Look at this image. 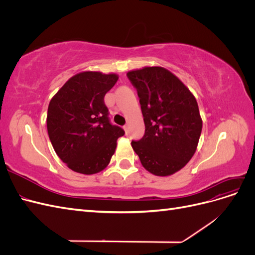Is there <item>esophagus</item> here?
<instances>
[{
    "instance_id": "34e87169",
    "label": "esophagus",
    "mask_w": 255,
    "mask_h": 255,
    "mask_svg": "<svg viewBox=\"0 0 255 255\" xmlns=\"http://www.w3.org/2000/svg\"><path fill=\"white\" fill-rule=\"evenodd\" d=\"M123 128H125V130H126V133L128 134V125H126L125 127H123Z\"/></svg>"
}]
</instances>
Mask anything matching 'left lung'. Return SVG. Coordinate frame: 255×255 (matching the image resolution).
<instances>
[{"instance_id": "1", "label": "left lung", "mask_w": 255, "mask_h": 255, "mask_svg": "<svg viewBox=\"0 0 255 255\" xmlns=\"http://www.w3.org/2000/svg\"><path fill=\"white\" fill-rule=\"evenodd\" d=\"M137 89L145 132L132 146L145 170L157 176L177 171L194 156L202 130L195 96L166 68L143 67L127 73Z\"/></svg>"}]
</instances>
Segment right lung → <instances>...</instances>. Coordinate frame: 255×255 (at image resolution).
<instances>
[{"label":"right lung","instance_id":"1","mask_svg":"<svg viewBox=\"0 0 255 255\" xmlns=\"http://www.w3.org/2000/svg\"><path fill=\"white\" fill-rule=\"evenodd\" d=\"M119 76L83 71L69 79L51 99L47 128L58 157L71 170L95 174L104 170L125 130L109 121L104 96Z\"/></svg>","mask_w":255,"mask_h":255}]
</instances>
